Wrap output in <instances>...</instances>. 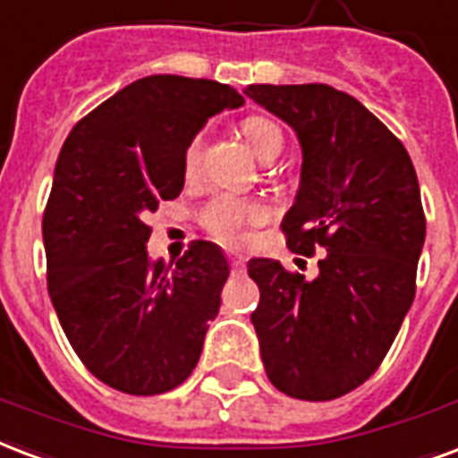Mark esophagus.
I'll use <instances>...</instances> for the list:
<instances>
[{
  "label": "esophagus",
  "mask_w": 458,
  "mask_h": 458,
  "mask_svg": "<svg viewBox=\"0 0 458 458\" xmlns=\"http://www.w3.org/2000/svg\"><path fill=\"white\" fill-rule=\"evenodd\" d=\"M229 263H232L233 273H243V267H246V260L239 253H229Z\"/></svg>",
  "instance_id": "34e87169"
}]
</instances>
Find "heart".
<instances>
[{"instance_id": "heart-1", "label": "heart", "mask_w": 458, "mask_h": 458, "mask_svg": "<svg viewBox=\"0 0 458 458\" xmlns=\"http://www.w3.org/2000/svg\"><path fill=\"white\" fill-rule=\"evenodd\" d=\"M242 132L246 137V142L250 144V149L256 151L263 161H273L284 149V135H282V130L275 125L273 120L260 118V115L246 118L242 123ZM198 159H200V142L192 140L183 157L185 174L195 171ZM198 216H200V225L215 236L216 242L242 243L243 236H246V229L253 225H260L266 219V208L258 205V202L233 198L229 192H216L202 205Z\"/></svg>"}]
</instances>
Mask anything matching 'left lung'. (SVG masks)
I'll return each instance as SVG.
<instances>
[{"label": "left lung", "mask_w": 458, "mask_h": 458, "mask_svg": "<svg viewBox=\"0 0 458 458\" xmlns=\"http://www.w3.org/2000/svg\"><path fill=\"white\" fill-rule=\"evenodd\" d=\"M243 94L301 144L297 198L282 219L287 246L326 250L314 280L273 258L249 260L260 357L282 394L331 401L377 372L411 309L425 243L420 185L401 140L352 96L326 84Z\"/></svg>", "instance_id": "obj_1"}]
</instances>
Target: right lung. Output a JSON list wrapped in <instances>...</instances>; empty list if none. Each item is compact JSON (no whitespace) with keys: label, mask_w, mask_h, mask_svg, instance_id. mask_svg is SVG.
<instances>
[{"label":"right lung","mask_w":458,"mask_h":458,"mask_svg":"<svg viewBox=\"0 0 458 458\" xmlns=\"http://www.w3.org/2000/svg\"><path fill=\"white\" fill-rule=\"evenodd\" d=\"M243 106L212 79L132 81L72 127L43 215L47 292L86 369L132 396L183 384L229 277L222 249L192 242L176 266L151 260L144 216L185 183L183 157L208 118Z\"/></svg>","instance_id":"add662e5"}]
</instances>
